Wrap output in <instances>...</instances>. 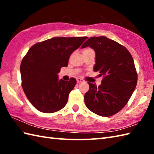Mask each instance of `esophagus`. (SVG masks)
I'll return each instance as SVG.
<instances>
[{"instance_id": "obj_1", "label": "esophagus", "mask_w": 154, "mask_h": 154, "mask_svg": "<svg viewBox=\"0 0 154 154\" xmlns=\"http://www.w3.org/2000/svg\"><path fill=\"white\" fill-rule=\"evenodd\" d=\"M77 82L78 83H80L84 82V81L82 79H80V78H77Z\"/></svg>"}]
</instances>
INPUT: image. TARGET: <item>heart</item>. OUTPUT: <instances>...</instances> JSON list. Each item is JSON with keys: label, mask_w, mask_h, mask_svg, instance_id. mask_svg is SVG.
<instances>
[{"label": "heart", "mask_w": 154, "mask_h": 154, "mask_svg": "<svg viewBox=\"0 0 154 154\" xmlns=\"http://www.w3.org/2000/svg\"><path fill=\"white\" fill-rule=\"evenodd\" d=\"M90 50V49H86V50H85L84 51H85V50Z\"/></svg>", "instance_id": "1"}]
</instances>
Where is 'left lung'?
<instances>
[{"mask_svg":"<svg viewBox=\"0 0 154 154\" xmlns=\"http://www.w3.org/2000/svg\"><path fill=\"white\" fill-rule=\"evenodd\" d=\"M88 46L95 52L93 70L103 79L98 87L88 82L85 105L99 116H112L126 105L135 90L138 75L134 62L125 47L105 36L91 37L81 48Z\"/></svg>","mask_w":154,"mask_h":154,"instance_id":"obj_1","label":"left lung"}]
</instances>
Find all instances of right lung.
<instances>
[{
    "instance_id": "obj_1",
    "label": "right lung",
    "mask_w": 154,
    "mask_h": 154,
    "mask_svg": "<svg viewBox=\"0 0 154 154\" xmlns=\"http://www.w3.org/2000/svg\"><path fill=\"white\" fill-rule=\"evenodd\" d=\"M87 37H56L32 46L20 65L22 86L35 109L52 113L66 105L69 94L77 81L59 79L61 67H67L69 59Z\"/></svg>"
}]
</instances>
